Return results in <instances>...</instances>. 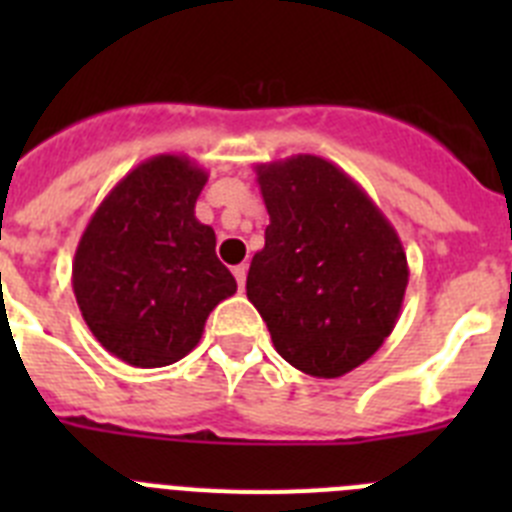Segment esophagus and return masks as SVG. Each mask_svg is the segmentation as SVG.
I'll return each instance as SVG.
<instances>
[{"mask_svg": "<svg viewBox=\"0 0 512 512\" xmlns=\"http://www.w3.org/2000/svg\"><path fill=\"white\" fill-rule=\"evenodd\" d=\"M246 271H248V266L246 264H238V266H233V277H235V282H238V287H246Z\"/></svg>", "mask_w": 512, "mask_h": 512, "instance_id": "esophagus-1", "label": "esophagus"}]
</instances>
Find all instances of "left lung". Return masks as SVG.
Instances as JSON below:
<instances>
[{
	"label": "left lung",
	"instance_id": "8db88e82",
	"mask_svg": "<svg viewBox=\"0 0 512 512\" xmlns=\"http://www.w3.org/2000/svg\"><path fill=\"white\" fill-rule=\"evenodd\" d=\"M269 225L246 295L277 354L336 379L379 351L400 318L408 256L372 197L320 156L256 166Z\"/></svg>",
	"mask_w": 512,
	"mask_h": 512
}]
</instances>
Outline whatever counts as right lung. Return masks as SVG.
<instances>
[{"mask_svg":"<svg viewBox=\"0 0 512 512\" xmlns=\"http://www.w3.org/2000/svg\"><path fill=\"white\" fill-rule=\"evenodd\" d=\"M207 171L161 153L135 166L94 210L71 284L81 318L112 356L140 369L184 359L207 315L235 295L215 230L194 217Z\"/></svg>","mask_w":512,"mask_h":512,"instance_id":"1","label":"right lung"}]
</instances>
